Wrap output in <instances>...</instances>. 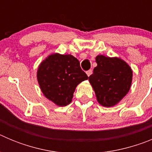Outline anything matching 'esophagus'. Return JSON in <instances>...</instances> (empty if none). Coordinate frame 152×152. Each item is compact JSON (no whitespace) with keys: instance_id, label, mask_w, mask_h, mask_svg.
Masks as SVG:
<instances>
[{"instance_id":"esophagus-1","label":"esophagus","mask_w":152,"mask_h":152,"mask_svg":"<svg viewBox=\"0 0 152 152\" xmlns=\"http://www.w3.org/2000/svg\"><path fill=\"white\" fill-rule=\"evenodd\" d=\"M86 74H87V75L89 77L90 75L92 74V70H89V71H88V72H86Z\"/></svg>"}]
</instances>
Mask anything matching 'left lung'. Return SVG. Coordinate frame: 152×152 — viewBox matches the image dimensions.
Masks as SVG:
<instances>
[{"label":"left lung","instance_id":"1","mask_svg":"<svg viewBox=\"0 0 152 152\" xmlns=\"http://www.w3.org/2000/svg\"><path fill=\"white\" fill-rule=\"evenodd\" d=\"M96 67L89 77V82L100 105H116L129 91L132 81V70L124 60L118 57H96Z\"/></svg>","mask_w":152,"mask_h":152}]
</instances>
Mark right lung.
Returning a JSON list of instances; mask_svg holds the SVG:
<instances>
[{"label":"right lung","instance_id":"obj_1","mask_svg":"<svg viewBox=\"0 0 152 152\" xmlns=\"http://www.w3.org/2000/svg\"><path fill=\"white\" fill-rule=\"evenodd\" d=\"M36 77L44 96L58 107L68 105L77 86L88 79L76 58L59 53L49 55L40 63Z\"/></svg>","mask_w":152,"mask_h":152}]
</instances>
